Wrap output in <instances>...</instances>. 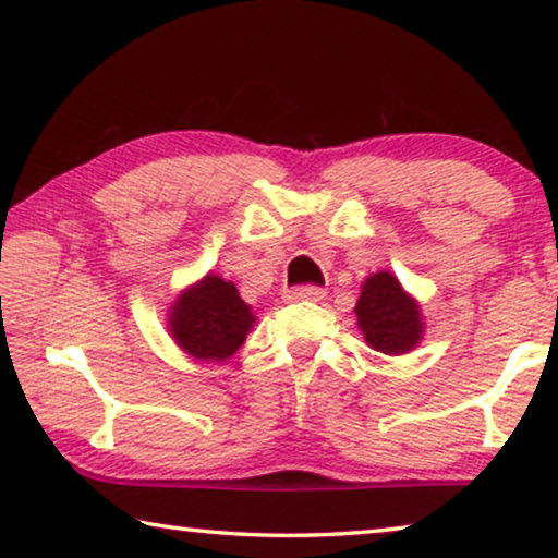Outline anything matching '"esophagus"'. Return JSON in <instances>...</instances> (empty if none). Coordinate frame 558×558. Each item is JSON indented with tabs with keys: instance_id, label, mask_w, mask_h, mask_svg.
<instances>
[{
	"instance_id": "34e87169",
	"label": "esophagus",
	"mask_w": 558,
	"mask_h": 558,
	"mask_svg": "<svg viewBox=\"0 0 558 558\" xmlns=\"http://www.w3.org/2000/svg\"><path fill=\"white\" fill-rule=\"evenodd\" d=\"M282 298H286L288 302H319L325 298V290L317 286H300V288L286 290V295Z\"/></svg>"
}]
</instances>
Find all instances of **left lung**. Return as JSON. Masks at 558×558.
<instances>
[{"mask_svg": "<svg viewBox=\"0 0 558 558\" xmlns=\"http://www.w3.org/2000/svg\"><path fill=\"white\" fill-rule=\"evenodd\" d=\"M354 313L366 344L376 352L399 356L421 344V305L389 270L374 272L364 280Z\"/></svg>", "mask_w": 558, "mask_h": 558, "instance_id": "left-lung-1", "label": "left lung"}]
</instances>
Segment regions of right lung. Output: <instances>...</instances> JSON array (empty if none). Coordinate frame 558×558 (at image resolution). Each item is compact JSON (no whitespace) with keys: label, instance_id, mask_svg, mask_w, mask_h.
<instances>
[{"label":"right lung","instance_id":"add662e5","mask_svg":"<svg viewBox=\"0 0 558 558\" xmlns=\"http://www.w3.org/2000/svg\"><path fill=\"white\" fill-rule=\"evenodd\" d=\"M167 323L169 335L189 356L223 362L239 352L256 315L233 282L209 272L174 300Z\"/></svg>","mask_w":558,"mask_h":558}]
</instances>
